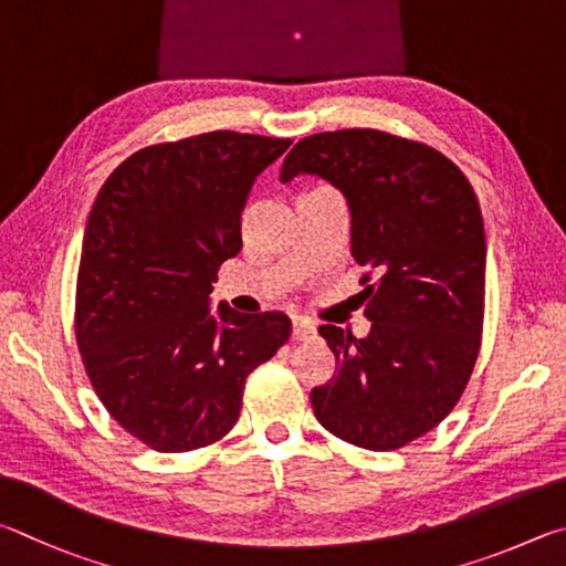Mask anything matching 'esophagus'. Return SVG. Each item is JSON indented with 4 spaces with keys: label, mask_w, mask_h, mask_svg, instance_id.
I'll use <instances>...</instances> for the list:
<instances>
[{
    "label": "esophagus",
    "mask_w": 566,
    "mask_h": 566,
    "mask_svg": "<svg viewBox=\"0 0 566 566\" xmlns=\"http://www.w3.org/2000/svg\"><path fill=\"white\" fill-rule=\"evenodd\" d=\"M293 338L295 340H311V338H315V325L308 323V321H303V318H295L293 321Z\"/></svg>",
    "instance_id": "esophagus-1"
}]
</instances>
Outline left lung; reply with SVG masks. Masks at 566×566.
<instances>
[{
	"mask_svg": "<svg viewBox=\"0 0 566 566\" xmlns=\"http://www.w3.org/2000/svg\"><path fill=\"white\" fill-rule=\"evenodd\" d=\"M298 174L348 201L353 258L368 271L358 298L373 323L365 338L318 328L335 375L311 392L315 418L358 448L398 450L448 418L478 360L488 265L478 196L438 148L378 128L301 138L281 181Z\"/></svg>",
	"mask_w": 566,
	"mask_h": 566,
	"instance_id": "8db88e82",
	"label": "left lung"
}]
</instances>
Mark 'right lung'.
Masks as SVG:
<instances>
[{
    "instance_id": "1",
    "label": "right lung",
    "mask_w": 566,
    "mask_h": 566,
    "mask_svg": "<svg viewBox=\"0 0 566 566\" xmlns=\"http://www.w3.org/2000/svg\"><path fill=\"white\" fill-rule=\"evenodd\" d=\"M291 138L211 132L146 146L106 178L76 277V345L108 415L156 452H188L238 422L245 378L289 340L283 313H211L241 213Z\"/></svg>"
}]
</instances>
